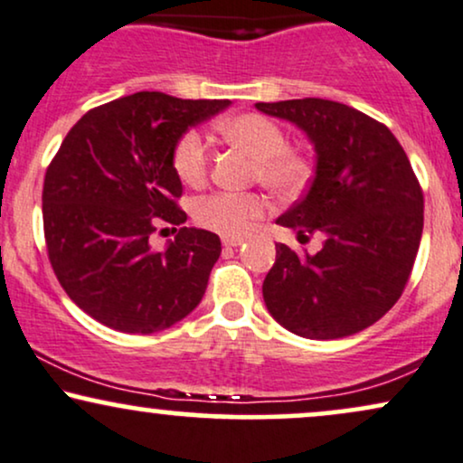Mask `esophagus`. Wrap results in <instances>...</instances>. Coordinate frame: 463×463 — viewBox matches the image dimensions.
<instances>
[{
	"mask_svg": "<svg viewBox=\"0 0 463 463\" xmlns=\"http://www.w3.org/2000/svg\"><path fill=\"white\" fill-rule=\"evenodd\" d=\"M222 243H224L226 248H239L243 243L241 237H224L222 239Z\"/></svg>",
	"mask_w": 463,
	"mask_h": 463,
	"instance_id": "esophagus-1",
	"label": "esophagus"
}]
</instances>
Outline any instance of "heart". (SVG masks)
<instances>
[{
  "instance_id": "obj_1",
  "label": "heart",
  "mask_w": 463,
  "mask_h": 463,
  "mask_svg": "<svg viewBox=\"0 0 463 463\" xmlns=\"http://www.w3.org/2000/svg\"><path fill=\"white\" fill-rule=\"evenodd\" d=\"M222 140L252 155V175L278 196H295L310 178V161L299 150L287 146V136L274 120L260 114H239L215 125ZM172 164L178 178L196 187L207 178L209 146L198 131L189 129L178 137ZM267 211V200L260 194L217 192L198 200L194 215L198 224L237 237L248 232Z\"/></svg>"
}]
</instances>
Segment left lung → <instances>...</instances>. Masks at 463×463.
Listing matches in <instances>:
<instances>
[{"label":"left lung","instance_id":"1","mask_svg":"<svg viewBox=\"0 0 463 463\" xmlns=\"http://www.w3.org/2000/svg\"><path fill=\"white\" fill-rule=\"evenodd\" d=\"M256 109L293 122L315 146L313 183L276 224L326 237L317 254L276 243L267 310L298 336H352L397 304L419 252L422 192L408 155L388 127L349 105L293 99Z\"/></svg>","mask_w":463,"mask_h":463}]
</instances>
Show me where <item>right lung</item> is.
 <instances>
[{"instance_id": "right-lung-1", "label": "right lung", "mask_w": 463, "mask_h": 463, "mask_svg": "<svg viewBox=\"0 0 463 463\" xmlns=\"http://www.w3.org/2000/svg\"><path fill=\"white\" fill-rule=\"evenodd\" d=\"M228 105L136 92L83 114L64 137L44 175V239L60 285L92 319L155 334L200 304L220 237L183 226L164 250L148 237L187 220L176 207L178 137Z\"/></svg>"}]
</instances>
